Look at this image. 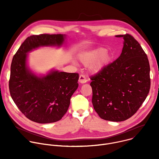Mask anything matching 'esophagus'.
I'll return each instance as SVG.
<instances>
[{
	"label": "esophagus",
	"instance_id": "34e87169",
	"mask_svg": "<svg viewBox=\"0 0 159 159\" xmlns=\"http://www.w3.org/2000/svg\"><path fill=\"white\" fill-rule=\"evenodd\" d=\"M79 82L80 83H82V84L85 83V82H87V79H86L85 75H84V74L80 75V76H79Z\"/></svg>",
	"mask_w": 159,
	"mask_h": 159
}]
</instances>
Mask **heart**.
I'll return each mask as SVG.
<instances>
[{
    "instance_id": "b5f03b06",
    "label": "heart",
    "mask_w": 159,
    "mask_h": 159,
    "mask_svg": "<svg viewBox=\"0 0 159 159\" xmlns=\"http://www.w3.org/2000/svg\"><path fill=\"white\" fill-rule=\"evenodd\" d=\"M106 52V48H99L80 55L79 59L83 64L90 65V69L91 71L97 73L101 71L108 63L109 57Z\"/></svg>"
}]
</instances>
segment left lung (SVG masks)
Listing matches in <instances>:
<instances>
[{
    "label": "left lung",
    "mask_w": 159,
    "mask_h": 159,
    "mask_svg": "<svg viewBox=\"0 0 159 159\" xmlns=\"http://www.w3.org/2000/svg\"><path fill=\"white\" fill-rule=\"evenodd\" d=\"M123 38L121 55L90 77L92 102L99 117L123 121L134 115L147 98L150 88V65L140 43L129 34Z\"/></svg>",
    "instance_id": "1"
}]
</instances>
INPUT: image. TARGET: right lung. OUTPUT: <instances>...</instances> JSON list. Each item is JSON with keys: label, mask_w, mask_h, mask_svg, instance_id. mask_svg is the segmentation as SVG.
Here are the masks:
<instances>
[{"label": "right lung", "mask_w": 159, "mask_h": 159, "mask_svg": "<svg viewBox=\"0 0 159 159\" xmlns=\"http://www.w3.org/2000/svg\"><path fill=\"white\" fill-rule=\"evenodd\" d=\"M64 35L40 34L28 37L14 55L9 82L11 96L27 118L38 123L60 120L78 87V73L53 71L39 77L26 67L27 53L41 46L61 45Z\"/></svg>", "instance_id": "1"}]
</instances>
